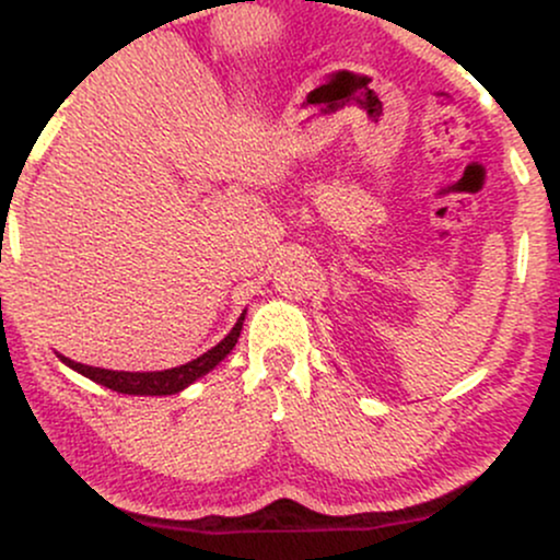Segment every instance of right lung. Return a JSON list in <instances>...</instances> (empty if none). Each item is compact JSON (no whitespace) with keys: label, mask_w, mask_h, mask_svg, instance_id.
Returning a JSON list of instances; mask_svg holds the SVG:
<instances>
[{"label":"right lung","mask_w":560,"mask_h":560,"mask_svg":"<svg viewBox=\"0 0 560 560\" xmlns=\"http://www.w3.org/2000/svg\"><path fill=\"white\" fill-rule=\"evenodd\" d=\"M245 313H247V310H242V315L237 318V323H234V328L224 336V339L219 341V345L211 347L208 352L195 357V360L185 362V365H179V368L153 370V373H127V370H104V368L83 365V362L70 360V357H65L59 352H57V357L65 362L67 368L75 370V373L85 375V378L98 383V386L117 390V394L172 396V394H179V390H185L187 386H190V383H195L198 378H203L206 373H211V370L219 365V362L224 360L229 352H232L234 345H237V339H240Z\"/></svg>","instance_id":"right-lung-1"}]
</instances>
